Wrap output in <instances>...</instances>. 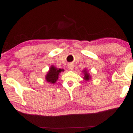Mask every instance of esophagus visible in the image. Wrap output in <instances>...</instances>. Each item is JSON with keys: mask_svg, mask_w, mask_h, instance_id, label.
Masks as SVG:
<instances>
[{"mask_svg": "<svg viewBox=\"0 0 133 133\" xmlns=\"http://www.w3.org/2000/svg\"><path fill=\"white\" fill-rule=\"evenodd\" d=\"M68 67L70 70H72L74 69V65L73 64H72V63H70V64H68Z\"/></svg>", "mask_w": 133, "mask_h": 133, "instance_id": "esophagus-1", "label": "esophagus"}]
</instances>
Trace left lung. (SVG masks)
Returning <instances> with one entry per match:
<instances>
[{
    "instance_id": "obj_1",
    "label": "left lung",
    "mask_w": 133,
    "mask_h": 133,
    "mask_svg": "<svg viewBox=\"0 0 133 133\" xmlns=\"http://www.w3.org/2000/svg\"><path fill=\"white\" fill-rule=\"evenodd\" d=\"M83 74H84V77H83V79L86 81H90L91 79V76H90V74L88 72V71L86 68H85L84 70L82 71Z\"/></svg>"
}]
</instances>
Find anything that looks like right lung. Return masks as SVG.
<instances>
[{
    "label": "right lung",
    "instance_id": "obj_1",
    "mask_svg": "<svg viewBox=\"0 0 133 133\" xmlns=\"http://www.w3.org/2000/svg\"><path fill=\"white\" fill-rule=\"evenodd\" d=\"M63 71H64L63 69H59L54 66V65H51L45 76V80L49 83L54 84L59 79L60 73Z\"/></svg>",
    "mask_w": 133,
    "mask_h": 133
}]
</instances>
